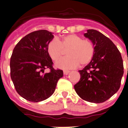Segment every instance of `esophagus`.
<instances>
[{"mask_svg": "<svg viewBox=\"0 0 128 128\" xmlns=\"http://www.w3.org/2000/svg\"><path fill=\"white\" fill-rule=\"evenodd\" d=\"M70 72V70H63V73H64V75H68L69 73Z\"/></svg>", "mask_w": 128, "mask_h": 128, "instance_id": "34e87169", "label": "esophagus"}]
</instances>
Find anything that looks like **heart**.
I'll list each match as a JSON object with an SVG mask.
<instances>
[{"label":"heart","instance_id":"b5f03b06","mask_svg":"<svg viewBox=\"0 0 128 128\" xmlns=\"http://www.w3.org/2000/svg\"><path fill=\"white\" fill-rule=\"evenodd\" d=\"M66 58L60 59L56 63L59 69H74L80 65L89 64L92 59L94 48L89 40H83L81 37L76 34L65 36L60 40L54 39L48 45V52L54 61L59 60L64 54V50H68Z\"/></svg>","mask_w":128,"mask_h":128}]
</instances>
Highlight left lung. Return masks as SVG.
<instances>
[{
	"mask_svg": "<svg viewBox=\"0 0 128 128\" xmlns=\"http://www.w3.org/2000/svg\"><path fill=\"white\" fill-rule=\"evenodd\" d=\"M84 36L92 43L94 54L91 61L79 70L80 78L74 89L82 100L101 103L120 89L124 73L122 57L114 43L99 31L89 29Z\"/></svg>",
	"mask_w": 128,
	"mask_h": 128,
	"instance_id": "1",
	"label": "left lung"
}]
</instances>
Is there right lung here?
Returning <instances> with one entry per match:
<instances>
[{
  "label": "right lung",
  "instance_id": "right-lung-1",
  "mask_svg": "<svg viewBox=\"0 0 128 128\" xmlns=\"http://www.w3.org/2000/svg\"><path fill=\"white\" fill-rule=\"evenodd\" d=\"M47 30L34 31L24 37L17 44L10 58V77L16 90L30 102L49 98L54 92L63 71L55 70L48 52V45L54 39ZM48 68L50 73L43 74Z\"/></svg>",
  "mask_w": 128,
  "mask_h": 128
}]
</instances>
